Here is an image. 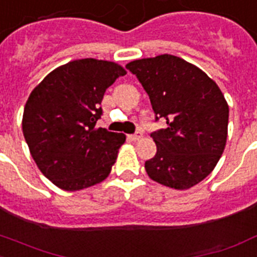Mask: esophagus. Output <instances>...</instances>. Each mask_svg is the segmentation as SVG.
<instances>
[{
  "label": "esophagus",
  "instance_id": "esophagus-1",
  "mask_svg": "<svg viewBox=\"0 0 257 257\" xmlns=\"http://www.w3.org/2000/svg\"><path fill=\"white\" fill-rule=\"evenodd\" d=\"M129 139L132 140V141H137V140L143 139V133H141V132H136L135 135L129 136Z\"/></svg>",
  "mask_w": 257,
  "mask_h": 257
}]
</instances>
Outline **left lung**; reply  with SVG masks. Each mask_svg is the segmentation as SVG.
<instances>
[{"label": "left lung", "mask_w": 257, "mask_h": 257, "mask_svg": "<svg viewBox=\"0 0 257 257\" xmlns=\"http://www.w3.org/2000/svg\"><path fill=\"white\" fill-rule=\"evenodd\" d=\"M125 67L149 95L156 121L168 124L150 135L157 153L145 162L148 176L176 190L195 186L214 170L226 147L228 104L222 91L201 68L169 54Z\"/></svg>", "instance_id": "obj_1"}]
</instances>
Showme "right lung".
<instances>
[{"instance_id": "obj_1", "label": "right lung", "mask_w": 257, "mask_h": 257, "mask_svg": "<svg viewBox=\"0 0 257 257\" xmlns=\"http://www.w3.org/2000/svg\"><path fill=\"white\" fill-rule=\"evenodd\" d=\"M126 71L92 58L51 71L31 91L22 131L43 176L66 191L87 189L109 176L125 135L97 128L105 89Z\"/></svg>"}]
</instances>
